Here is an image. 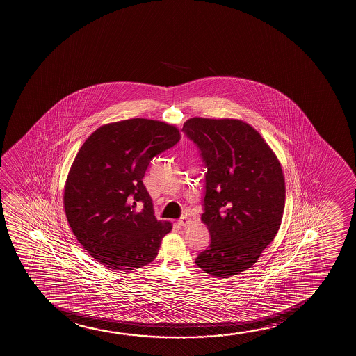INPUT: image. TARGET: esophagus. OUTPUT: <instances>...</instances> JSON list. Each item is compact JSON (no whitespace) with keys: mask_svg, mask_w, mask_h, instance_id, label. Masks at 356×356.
<instances>
[{"mask_svg":"<svg viewBox=\"0 0 356 356\" xmlns=\"http://www.w3.org/2000/svg\"><path fill=\"white\" fill-rule=\"evenodd\" d=\"M191 221L190 218L188 216H182L179 221H177V224L180 225L181 227H187V226H190Z\"/></svg>","mask_w":356,"mask_h":356,"instance_id":"34e87169","label":"esophagus"}]
</instances>
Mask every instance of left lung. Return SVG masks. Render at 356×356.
Wrapping results in <instances>:
<instances>
[{
	"label": "left lung",
	"instance_id": "1",
	"mask_svg": "<svg viewBox=\"0 0 356 356\" xmlns=\"http://www.w3.org/2000/svg\"><path fill=\"white\" fill-rule=\"evenodd\" d=\"M182 131L208 169L200 219L211 239L195 264L215 277H231L252 268L280 229L282 166L261 135L238 119L191 118Z\"/></svg>",
	"mask_w": 356,
	"mask_h": 356
}]
</instances>
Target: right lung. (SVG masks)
Wrapping results in <instances>:
<instances>
[{"instance_id":"1","label":"right lung","mask_w":356,"mask_h":356,"mask_svg":"<svg viewBox=\"0 0 356 356\" xmlns=\"http://www.w3.org/2000/svg\"><path fill=\"white\" fill-rule=\"evenodd\" d=\"M180 137L175 125L134 118L98 127L79 149L64 186V210L79 243L104 266L129 271L158 255L172 225L156 219L142 179L152 159Z\"/></svg>"}]
</instances>
